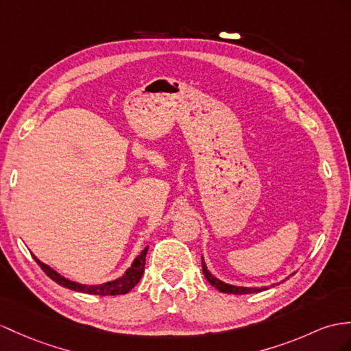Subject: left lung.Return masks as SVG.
I'll return each instance as SVG.
<instances>
[{
    "mask_svg": "<svg viewBox=\"0 0 351 351\" xmlns=\"http://www.w3.org/2000/svg\"><path fill=\"white\" fill-rule=\"evenodd\" d=\"M202 274L205 276V278L208 280V283L211 286H215L219 292H223V293H234V295H245V293H256V292H262V290H267L268 287L263 286V287H241V286H232V285H228L225 281H221L219 278H216L215 276L211 274V272L207 269V265L204 262L202 258ZM274 286V285H272Z\"/></svg>",
    "mask_w": 351,
    "mask_h": 351,
    "instance_id": "obj_1",
    "label": "left lung"
}]
</instances>
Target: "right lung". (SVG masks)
<instances>
[{
    "label": "right lung",
    "instance_id": "right-lung-1",
    "mask_svg": "<svg viewBox=\"0 0 351 351\" xmlns=\"http://www.w3.org/2000/svg\"><path fill=\"white\" fill-rule=\"evenodd\" d=\"M147 250H149V247H146V249L136 256L131 267L125 271V274L122 277L107 281V283H102V285H82V283H77V281L68 280L59 274V272H56L53 268H50L49 265L38 261L36 256L34 254L32 256H34V259H36V262L40 265V268L46 272V276L52 278L53 281H56L59 286L71 289V290H74V292L99 295V296H108V295L113 296V295L128 293L141 280L143 272H144V265H146Z\"/></svg>",
    "mask_w": 351,
    "mask_h": 351
}]
</instances>
